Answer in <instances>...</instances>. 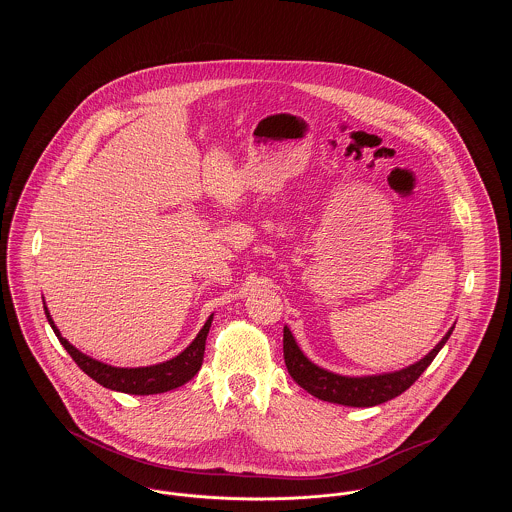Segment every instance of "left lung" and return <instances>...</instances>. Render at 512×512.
Masks as SVG:
<instances>
[{"mask_svg":"<svg viewBox=\"0 0 512 512\" xmlns=\"http://www.w3.org/2000/svg\"><path fill=\"white\" fill-rule=\"evenodd\" d=\"M451 331L453 327L445 333V337L424 359H420L414 365L406 366L402 370H394V372H384V374L343 376V374H335L321 366L313 365L297 347L292 331L284 327V361L293 380L315 398L333 402V404L353 406V408H370L406 392L420 378V374L432 365L441 347L447 343Z\"/></svg>","mask_w":512,"mask_h":512,"instance_id":"1","label":"left lung"}]
</instances>
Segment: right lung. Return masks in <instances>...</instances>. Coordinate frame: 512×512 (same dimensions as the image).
Segmentation results:
<instances>
[{
  "instance_id": "right-lung-1",
  "label": "right lung",
  "mask_w": 512,
  "mask_h": 512,
  "mask_svg": "<svg viewBox=\"0 0 512 512\" xmlns=\"http://www.w3.org/2000/svg\"><path fill=\"white\" fill-rule=\"evenodd\" d=\"M45 315H47V321L53 327L57 339L67 349V353L73 357L74 363L80 366L92 380H96L104 388H110L116 392H126V394H140V396L161 394V392L179 388L185 382H189L203 365L205 343H207V335H209V329L213 323V315H211L207 319V323L203 325V329L199 331V335L195 337V341L171 361H165L159 365L138 366V368H120V366L100 363V361L90 359L88 355L80 353L61 335V331L57 329L47 307H45Z\"/></svg>"
}]
</instances>
